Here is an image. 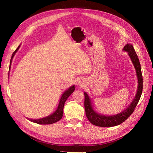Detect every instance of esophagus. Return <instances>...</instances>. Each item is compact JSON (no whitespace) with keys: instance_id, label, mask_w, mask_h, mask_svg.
<instances>
[{"instance_id":"obj_1","label":"esophagus","mask_w":153,"mask_h":153,"mask_svg":"<svg viewBox=\"0 0 153 153\" xmlns=\"http://www.w3.org/2000/svg\"><path fill=\"white\" fill-rule=\"evenodd\" d=\"M79 85L83 86V83H82V82H80H80H79Z\"/></svg>"}]
</instances>
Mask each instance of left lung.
Returning <instances> with one entry per match:
<instances>
[{
	"mask_svg": "<svg viewBox=\"0 0 153 153\" xmlns=\"http://www.w3.org/2000/svg\"><path fill=\"white\" fill-rule=\"evenodd\" d=\"M123 50L128 52V54L131 58L134 66H135L137 74L138 86L135 98L126 110H124L123 112L115 115L105 116V115L98 114L94 112L93 109H92L90 98H89L86 92H84V106L86 116L90 123L95 125V126L100 127H112L121 124L126 121L133 113L138 101L140 100L143 89V78L139 59H138V57L132 45L127 44L124 47Z\"/></svg>",
	"mask_w": 153,
	"mask_h": 153,
	"instance_id": "left-lung-1",
	"label": "left lung"
}]
</instances>
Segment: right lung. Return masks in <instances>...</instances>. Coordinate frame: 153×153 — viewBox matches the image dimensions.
Wrapping results in <instances>:
<instances>
[{
  "mask_svg": "<svg viewBox=\"0 0 153 153\" xmlns=\"http://www.w3.org/2000/svg\"><path fill=\"white\" fill-rule=\"evenodd\" d=\"M19 48H20V46H18V47L16 49V50L12 54L11 59L10 61V64L11 63V61L14 57V55H15V53L17 52V50L19 49ZM75 85H73L70 88H69V89L66 91L64 92V94H62L61 100H60V102H59V104L58 106V108L53 114L49 115V116H48L47 117L43 118V119H36V120L30 119V121L35 123L39 124H53V123H56V122L59 121V120H61L62 117V115H63V109H64V103H65L66 100L68 98V97L73 93L74 91H75Z\"/></svg>",
  "mask_w": 153,
  "mask_h": 153,
  "instance_id": "add662e5",
  "label": "right lung"
}]
</instances>
